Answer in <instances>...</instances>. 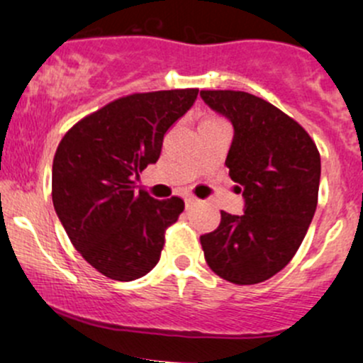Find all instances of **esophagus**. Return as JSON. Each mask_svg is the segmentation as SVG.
Instances as JSON below:
<instances>
[{
    "label": "esophagus",
    "mask_w": 363,
    "mask_h": 363,
    "mask_svg": "<svg viewBox=\"0 0 363 363\" xmlns=\"http://www.w3.org/2000/svg\"><path fill=\"white\" fill-rule=\"evenodd\" d=\"M194 205H198V200H196V198H193V196H188V198H186V208H193Z\"/></svg>",
    "instance_id": "esophagus-1"
}]
</instances>
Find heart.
I'll return each mask as SVG.
<instances>
[{
  "label": "heart",
  "mask_w": 363,
  "mask_h": 363,
  "mask_svg": "<svg viewBox=\"0 0 363 363\" xmlns=\"http://www.w3.org/2000/svg\"><path fill=\"white\" fill-rule=\"evenodd\" d=\"M215 122H222V118H218V117H206V118H203L200 125H205V123H215Z\"/></svg>",
  "instance_id": "heart-1"
}]
</instances>
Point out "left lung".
I'll list each match as a JSON object with an SVG mask.
<instances>
[{
  "instance_id": "8db88e82",
  "label": "left lung",
  "mask_w": 363,
  "mask_h": 363,
  "mask_svg": "<svg viewBox=\"0 0 363 363\" xmlns=\"http://www.w3.org/2000/svg\"><path fill=\"white\" fill-rule=\"evenodd\" d=\"M234 125L225 158L241 186L245 213L222 210L220 224L200 238L206 264L234 284L276 276L300 248L318 200L320 153L294 118L245 91H201Z\"/></svg>"
}]
</instances>
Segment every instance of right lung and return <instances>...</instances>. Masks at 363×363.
<instances>
[{"label":"right lung","instance_id":"add662e5","mask_svg":"<svg viewBox=\"0 0 363 363\" xmlns=\"http://www.w3.org/2000/svg\"><path fill=\"white\" fill-rule=\"evenodd\" d=\"M196 96V87L122 96L81 118L60 141L55 210L74 248L103 276L134 281L160 260L165 230L184 200H155L136 191L134 179L158 160L163 136Z\"/></svg>","mask_w":363,"mask_h":363}]
</instances>
